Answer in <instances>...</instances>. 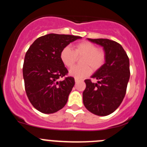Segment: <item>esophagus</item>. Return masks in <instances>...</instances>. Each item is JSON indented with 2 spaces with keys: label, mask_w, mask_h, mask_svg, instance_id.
I'll return each mask as SVG.
<instances>
[{
  "label": "esophagus",
  "mask_w": 147,
  "mask_h": 147,
  "mask_svg": "<svg viewBox=\"0 0 147 147\" xmlns=\"http://www.w3.org/2000/svg\"><path fill=\"white\" fill-rule=\"evenodd\" d=\"M80 81H82V80H80V79L75 78V82H80Z\"/></svg>",
  "instance_id": "34e87169"
}]
</instances>
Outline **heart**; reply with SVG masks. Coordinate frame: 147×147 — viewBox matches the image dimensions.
I'll list each match as a JSON object with an SVG mask.
<instances>
[{"label": "heart", "mask_w": 147, "mask_h": 147, "mask_svg": "<svg viewBox=\"0 0 147 147\" xmlns=\"http://www.w3.org/2000/svg\"><path fill=\"white\" fill-rule=\"evenodd\" d=\"M61 61L65 66L71 67L78 58L81 59L82 66H75L70 70V75L77 79L89 76L93 71L101 69L106 62L107 55L105 50L98 49L96 45L88 41L79 42L74 46V51L69 47L63 48L59 54Z\"/></svg>", "instance_id": "obj_1"}]
</instances>
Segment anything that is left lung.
<instances>
[{
  "instance_id": "obj_1",
  "label": "left lung",
  "mask_w": 147,
  "mask_h": 147,
  "mask_svg": "<svg viewBox=\"0 0 147 147\" xmlns=\"http://www.w3.org/2000/svg\"><path fill=\"white\" fill-rule=\"evenodd\" d=\"M104 47L107 59L103 67L97 71L91 80H85L83 103L90 112L100 116L113 113L125 96L130 71L127 53L117 42L108 39H88Z\"/></svg>"
}]
</instances>
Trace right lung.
<instances>
[{"instance_id": "obj_1", "label": "right lung", "mask_w": 147, "mask_h": 147, "mask_svg": "<svg viewBox=\"0 0 147 147\" xmlns=\"http://www.w3.org/2000/svg\"><path fill=\"white\" fill-rule=\"evenodd\" d=\"M80 38L49 34L37 38L26 53L23 67L25 90L29 102L40 112L54 113L67 103L75 81L67 76L68 71L59 54L70 42Z\"/></svg>"}]
</instances>
